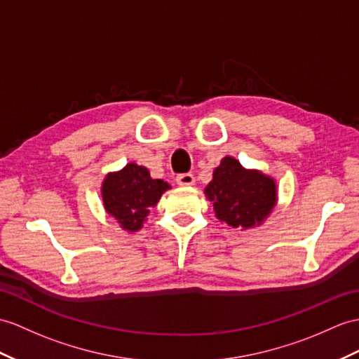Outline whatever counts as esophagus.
Returning <instances> with one entry per match:
<instances>
[{"mask_svg":"<svg viewBox=\"0 0 359 359\" xmlns=\"http://www.w3.org/2000/svg\"><path fill=\"white\" fill-rule=\"evenodd\" d=\"M177 182L182 187H189L195 184V177L191 173H181L177 177Z\"/></svg>","mask_w":359,"mask_h":359,"instance_id":"esophagus-1","label":"esophagus"}]
</instances>
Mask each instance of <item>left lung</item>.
<instances>
[{
    "label": "left lung",
    "mask_w": 359,
    "mask_h": 359,
    "mask_svg": "<svg viewBox=\"0 0 359 359\" xmlns=\"http://www.w3.org/2000/svg\"><path fill=\"white\" fill-rule=\"evenodd\" d=\"M204 194L213 204L217 219L241 231L264 224L278 198L273 177L257 169H245L233 156H224Z\"/></svg>",
    "instance_id": "1"
}]
</instances>
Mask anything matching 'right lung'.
Returning a JSON list of instances; mask_svg holds the SVG:
<instances>
[{"label": "right lung", "mask_w": 359, "mask_h": 359, "mask_svg": "<svg viewBox=\"0 0 359 359\" xmlns=\"http://www.w3.org/2000/svg\"><path fill=\"white\" fill-rule=\"evenodd\" d=\"M169 189V182L151 178L144 165L128 163L123 169L104 177L100 194L104 212L117 221L121 230L135 233L143 229L151 210Z\"/></svg>", "instance_id": "1"}]
</instances>
